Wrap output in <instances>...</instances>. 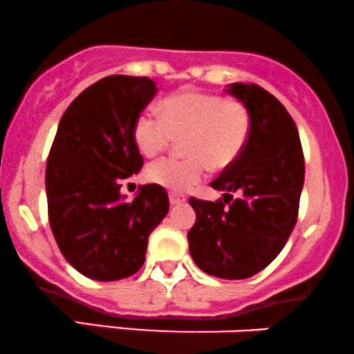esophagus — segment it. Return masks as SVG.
<instances>
[{"label": "esophagus", "instance_id": "obj_1", "mask_svg": "<svg viewBox=\"0 0 354 354\" xmlns=\"http://www.w3.org/2000/svg\"><path fill=\"white\" fill-rule=\"evenodd\" d=\"M186 201L185 196H180V194H169V203H171V206H176V205H183V203Z\"/></svg>", "mask_w": 354, "mask_h": 354}]
</instances>
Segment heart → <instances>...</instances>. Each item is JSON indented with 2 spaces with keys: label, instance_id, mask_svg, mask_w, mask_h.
I'll list each match as a JSON object with an SVG mask.
<instances>
[{
  "label": "heart",
  "instance_id": "1",
  "mask_svg": "<svg viewBox=\"0 0 354 354\" xmlns=\"http://www.w3.org/2000/svg\"><path fill=\"white\" fill-rule=\"evenodd\" d=\"M161 116L145 111L136 118L133 138L145 156L163 153L183 140L189 158H165L146 169V180L169 191H188L209 168L226 169L238 160L250 136L251 120L245 104L200 91H181L161 103Z\"/></svg>",
  "mask_w": 354,
  "mask_h": 354
}]
</instances>
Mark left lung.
Masks as SVG:
<instances>
[{"mask_svg": "<svg viewBox=\"0 0 354 354\" xmlns=\"http://www.w3.org/2000/svg\"><path fill=\"white\" fill-rule=\"evenodd\" d=\"M226 93L250 113V136L238 160L211 183L225 191L223 200H189L196 221L188 241L205 273L245 279L273 261L295 228L304 158L295 121L273 95L245 83L228 84Z\"/></svg>", "mask_w": 354, "mask_h": 354, "instance_id": "left-lung-1", "label": "left lung"}]
</instances>
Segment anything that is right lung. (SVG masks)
Listing matches in <instances>:
<instances>
[{
    "label": "right lung",
    "mask_w": 354,
    "mask_h": 354,
    "mask_svg": "<svg viewBox=\"0 0 354 354\" xmlns=\"http://www.w3.org/2000/svg\"><path fill=\"white\" fill-rule=\"evenodd\" d=\"M158 93L149 78L96 81L61 118L46 165L48 216L66 261L98 281L135 274L151 231L169 209L158 185L128 203L121 185L143 168L133 138L136 118Z\"/></svg>",
    "instance_id": "right-lung-1"
}]
</instances>
